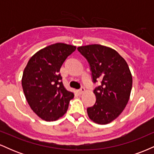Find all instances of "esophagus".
Wrapping results in <instances>:
<instances>
[{"mask_svg": "<svg viewBox=\"0 0 154 154\" xmlns=\"http://www.w3.org/2000/svg\"><path fill=\"white\" fill-rule=\"evenodd\" d=\"M85 91V88L82 87V88H80V89H79V90H78V91H77V93H78L79 95H81V94H82V93H84Z\"/></svg>", "mask_w": 154, "mask_h": 154, "instance_id": "esophagus-1", "label": "esophagus"}]
</instances>
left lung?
<instances>
[{
  "mask_svg": "<svg viewBox=\"0 0 154 154\" xmlns=\"http://www.w3.org/2000/svg\"><path fill=\"white\" fill-rule=\"evenodd\" d=\"M88 60L93 82L100 81L93 93L96 101L87 109L92 121L106 125L122 112L130 99L132 85L131 72L126 61L114 49L94 44L77 48Z\"/></svg>",
  "mask_w": 154,
  "mask_h": 154,
  "instance_id": "1",
  "label": "left lung"
}]
</instances>
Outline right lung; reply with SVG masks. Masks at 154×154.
Returning a JSON list of instances; mask_svg holds the SVG:
<instances>
[{
  "mask_svg": "<svg viewBox=\"0 0 154 154\" xmlns=\"http://www.w3.org/2000/svg\"><path fill=\"white\" fill-rule=\"evenodd\" d=\"M76 46L58 43L33 55L23 72V91L29 106L45 121H56L68 109L74 93L63 86L59 74L63 63Z\"/></svg>",
  "mask_w": 154,
  "mask_h": 154,
  "instance_id": "right-lung-1",
  "label": "right lung"
}]
</instances>
